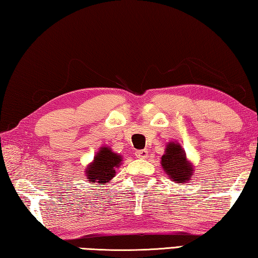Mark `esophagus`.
I'll list each match as a JSON object with an SVG mask.
<instances>
[{
  "instance_id": "34e87169",
  "label": "esophagus",
  "mask_w": 258,
  "mask_h": 258,
  "mask_svg": "<svg viewBox=\"0 0 258 258\" xmlns=\"http://www.w3.org/2000/svg\"><path fill=\"white\" fill-rule=\"evenodd\" d=\"M135 156L138 157V158H141V159H145L148 157V150H138L135 152Z\"/></svg>"
}]
</instances>
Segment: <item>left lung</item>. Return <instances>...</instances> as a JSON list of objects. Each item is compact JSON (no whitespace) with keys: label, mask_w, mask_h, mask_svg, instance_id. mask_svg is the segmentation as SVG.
I'll use <instances>...</instances> for the list:
<instances>
[{"label":"left lung","mask_w":258,"mask_h":258,"mask_svg":"<svg viewBox=\"0 0 258 258\" xmlns=\"http://www.w3.org/2000/svg\"><path fill=\"white\" fill-rule=\"evenodd\" d=\"M160 164L169 180L175 183L189 182L195 174L194 165L177 141H171L166 145Z\"/></svg>","instance_id":"8db88e82"}]
</instances>
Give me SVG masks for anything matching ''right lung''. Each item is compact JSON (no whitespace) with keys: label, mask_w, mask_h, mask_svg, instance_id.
I'll return each mask as SVG.
<instances>
[{"label":"right lung","mask_w":258,"mask_h":258,"mask_svg":"<svg viewBox=\"0 0 258 258\" xmlns=\"http://www.w3.org/2000/svg\"><path fill=\"white\" fill-rule=\"evenodd\" d=\"M123 157L111 150L107 146L100 147L92 163L86 166L85 176L89 182H97L100 185H106L115 177L116 169L121 165Z\"/></svg>","instance_id":"add662e5"}]
</instances>
